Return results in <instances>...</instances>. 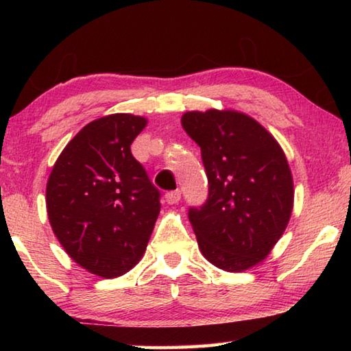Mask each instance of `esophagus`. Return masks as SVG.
<instances>
[{
    "label": "esophagus",
    "instance_id": "obj_1",
    "mask_svg": "<svg viewBox=\"0 0 351 351\" xmlns=\"http://www.w3.org/2000/svg\"><path fill=\"white\" fill-rule=\"evenodd\" d=\"M180 199H181L180 190H173V192H169L167 195H165V201H167V204H170V206L180 203Z\"/></svg>",
    "mask_w": 351,
    "mask_h": 351
}]
</instances>
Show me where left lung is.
Segmentation results:
<instances>
[{
	"mask_svg": "<svg viewBox=\"0 0 351 351\" xmlns=\"http://www.w3.org/2000/svg\"><path fill=\"white\" fill-rule=\"evenodd\" d=\"M181 125L201 148L209 198L189 219L207 261L245 272L271 254L289 223L294 182L277 139L237 110L187 111Z\"/></svg>",
	"mask_w": 351,
	"mask_h": 351,
	"instance_id": "obj_1",
	"label": "left lung"
}]
</instances>
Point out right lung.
Masks as SVG:
<instances>
[{
    "label": "right lung",
    "mask_w": 351,
    "mask_h": 351,
    "mask_svg": "<svg viewBox=\"0 0 351 351\" xmlns=\"http://www.w3.org/2000/svg\"><path fill=\"white\" fill-rule=\"evenodd\" d=\"M148 119L116 112L86 123L52 167L46 210L71 258L104 278L127 274L144 257L161 204L132 154Z\"/></svg>",
    "instance_id": "add662e5"
}]
</instances>
